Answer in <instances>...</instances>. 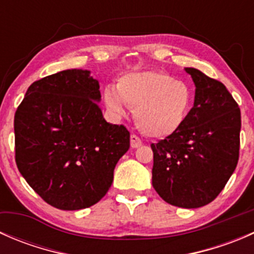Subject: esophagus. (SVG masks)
<instances>
[{
	"label": "esophagus",
	"mask_w": 254,
	"mask_h": 254,
	"mask_svg": "<svg viewBox=\"0 0 254 254\" xmlns=\"http://www.w3.org/2000/svg\"><path fill=\"white\" fill-rule=\"evenodd\" d=\"M130 145H131L132 148H137L142 145V141L137 135L131 134V136H130Z\"/></svg>",
	"instance_id": "obj_1"
}]
</instances>
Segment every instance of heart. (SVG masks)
<instances>
[{"label":"heart","instance_id":"b5f03b06","mask_svg":"<svg viewBox=\"0 0 254 254\" xmlns=\"http://www.w3.org/2000/svg\"><path fill=\"white\" fill-rule=\"evenodd\" d=\"M103 101L112 117L123 118L134 108L137 127L147 136L165 137L182 127L190 111L193 91L187 82L162 71L129 72L107 86Z\"/></svg>","mask_w":254,"mask_h":254}]
</instances>
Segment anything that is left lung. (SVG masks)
I'll list each match as a JSON object with an SVG mask.
<instances>
[{"mask_svg":"<svg viewBox=\"0 0 254 254\" xmlns=\"http://www.w3.org/2000/svg\"><path fill=\"white\" fill-rule=\"evenodd\" d=\"M195 98L175 134L152 143V186L168 204L195 209L211 203L226 186L240 156L241 112L220 81L186 67Z\"/></svg>","mask_w":254,"mask_h":254,"instance_id":"left-lung-1","label":"left lung"}]
</instances>
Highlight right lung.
<instances>
[{"mask_svg":"<svg viewBox=\"0 0 254 254\" xmlns=\"http://www.w3.org/2000/svg\"><path fill=\"white\" fill-rule=\"evenodd\" d=\"M99 101L98 81L72 68L33 82L14 114L18 170L56 209L98 203L130 147V132L106 122Z\"/></svg>","mask_w":254,"mask_h":254,"instance_id":"add662e5","label":"right lung"}]
</instances>
